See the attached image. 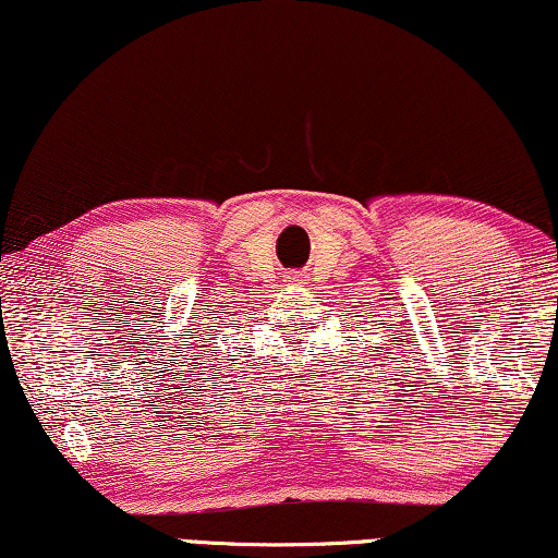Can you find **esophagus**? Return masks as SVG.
Segmentation results:
<instances>
[{"label": "esophagus", "instance_id": "1", "mask_svg": "<svg viewBox=\"0 0 558 558\" xmlns=\"http://www.w3.org/2000/svg\"><path fill=\"white\" fill-rule=\"evenodd\" d=\"M289 281H302V279H299V277H296V274H292V277H289Z\"/></svg>", "mask_w": 558, "mask_h": 558}]
</instances>
